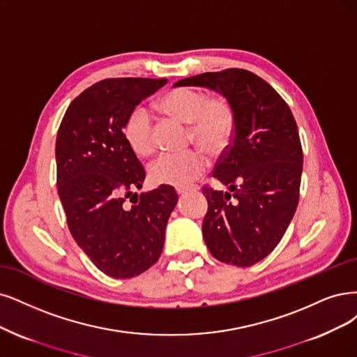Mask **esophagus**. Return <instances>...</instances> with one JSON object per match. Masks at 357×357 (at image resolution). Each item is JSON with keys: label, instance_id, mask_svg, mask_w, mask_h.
Listing matches in <instances>:
<instances>
[{"label": "esophagus", "instance_id": "1", "mask_svg": "<svg viewBox=\"0 0 357 357\" xmlns=\"http://www.w3.org/2000/svg\"><path fill=\"white\" fill-rule=\"evenodd\" d=\"M197 190H199V187H195V185H192V187H178L176 192L178 194H185L188 191H197Z\"/></svg>", "mask_w": 357, "mask_h": 357}]
</instances>
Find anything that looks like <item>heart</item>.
I'll list each match as a JSON object with an SVG mask.
<instances>
[{"label":"heart","mask_w":357,"mask_h":357,"mask_svg":"<svg viewBox=\"0 0 357 357\" xmlns=\"http://www.w3.org/2000/svg\"><path fill=\"white\" fill-rule=\"evenodd\" d=\"M162 113L190 123L191 137L207 150L218 153L231 142L235 129V114L229 101L223 97H208L204 91L179 86L167 91L157 101ZM123 137L137 157H147L155 149L154 129L149 112L132 110L123 126ZM208 166V157L202 150L166 153L150 165V176L157 183L190 185Z\"/></svg>","instance_id":"heart-1"}]
</instances>
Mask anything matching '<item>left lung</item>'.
<instances>
[{"mask_svg": "<svg viewBox=\"0 0 357 357\" xmlns=\"http://www.w3.org/2000/svg\"><path fill=\"white\" fill-rule=\"evenodd\" d=\"M175 86L215 89L232 105L234 135L213 170L231 192L203 187V236L215 259L252 266L280 244L298 204L303 150L296 119L278 92L244 69L202 73Z\"/></svg>", "mask_w": 357, "mask_h": 357, "instance_id": "8db88e82", "label": "left lung"}]
</instances>
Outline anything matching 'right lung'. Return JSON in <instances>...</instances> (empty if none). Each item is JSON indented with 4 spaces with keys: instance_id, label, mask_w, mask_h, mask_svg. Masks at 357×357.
Here are the masks:
<instances>
[{
    "instance_id": "1",
    "label": "right lung",
    "mask_w": 357,
    "mask_h": 357,
    "mask_svg": "<svg viewBox=\"0 0 357 357\" xmlns=\"http://www.w3.org/2000/svg\"><path fill=\"white\" fill-rule=\"evenodd\" d=\"M166 82L104 79L70 102L57 132V191L69 231L112 278H134L154 265L178 203L170 185L132 195L142 187L145 170L123 137L129 113ZM128 196L136 197L132 206L124 203Z\"/></svg>"
}]
</instances>
